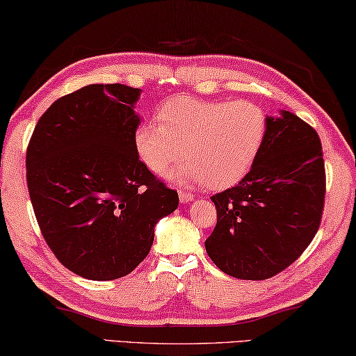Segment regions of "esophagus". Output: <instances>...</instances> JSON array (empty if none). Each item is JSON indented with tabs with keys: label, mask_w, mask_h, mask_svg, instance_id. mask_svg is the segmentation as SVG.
I'll use <instances>...</instances> for the list:
<instances>
[{
	"label": "esophagus",
	"mask_w": 356,
	"mask_h": 356,
	"mask_svg": "<svg viewBox=\"0 0 356 356\" xmlns=\"http://www.w3.org/2000/svg\"><path fill=\"white\" fill-rule=\"evenodd\" d=\"M195 196L192 193L185 192V190H179V200L180 203H190V201H193Z\"/></svg>",
	"instance_id": "esophagus-1"
}]
</instances>
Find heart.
I'll return each instance as SVG.
<instances>
[{
	"label": "heart",
	"instance_id": "obj_1",
	"mask_svg": "<svg viewBox=\"0 0 356 356\" xmlns=\"http://www.w3.org/2000/svg\"><path fill=\"white\" fill-rule=\"evenodd\" d=\"M158 124L142 123L134 148L144 166L164 176L184 160L180 177L212 190L240 182L264 145L268 120L246 100H201L177 95L158 110Z\"/></svg>",
	"mask_w": 356,
	"mask_h": 356
}]
</instances>
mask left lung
I'll list each match as a JSON object with an SVG mask.
<instances>
[{"mask_svg": "<svg viewBox=\"0 0 356 356\" xmlns=\"http://www.w3.org/2000/svg\"><path fill=\"white\" fill-rule=\"evenodd\" d=\"M267 120L251 171L211 198L217 224L206 252L222 272L240 280H267L289 267L314 240L325 206L316 131L288 110Z\"/></svg>", "mask_w": 356, "mask_h": 356, "instance_id": "1", "label": "left lung"}]
</instances>
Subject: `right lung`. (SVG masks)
Segmentation results:
<instances>
[{
	"instance_id": "1",
	"label": "right lung",
	"mask_w": 356,
	"mask_h": 356,
	"mask_svg": "<svg viewBox=\"0 0 356 356\" xmlns=\"http://www.w3.org/2000/svg\"><path fill=\"white\" fill-rule=\"evenodd\" d=\"M142 89L88 84L57 99L26 148V185L42 236L62 265L107 281L150 252L155 225L179 195L144 166L134 148Z\"/></svg>"
}]
</instances>
